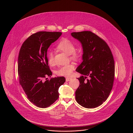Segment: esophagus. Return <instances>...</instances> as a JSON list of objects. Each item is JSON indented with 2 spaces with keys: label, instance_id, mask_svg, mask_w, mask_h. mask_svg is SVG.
Segmentation results:
<instances>
[{
  "label": "esophagus",
  "instance_id": "1",
  "mask_svg": "<svg viewBox=\"0 0 133 133\" xmlns=\"http://www.w3.org/2000/svg\"><path fill=\"white\" fill-rule=\"evenodd\" d=\"M71 79V78H66V82L69 81Z\"/></svg>",
  "mask_w": 133,
  "mask_h": 133
}]
</instances>
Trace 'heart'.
<instances>
[{"label": "heart", "instance_id": "heart-1", "mask_svg": "<svg viewBox=\"0 0 133 133\" xmlns=\"http://www.w3.org/2000/svg\"><path fill=\"white\" fill-rule=\"evenodd\" d=\"M57 48L65 52L68 55H70V58L74 61H79L81 57V54L76 51L75 44L67 38L62 39L57 45ZM47 59L49 64L53 66L54 64V57L52 52H48ZM75 69L74 65L72 64H67L60 67L56 70V74L58 76L69 77Z\"/></svg>", "mask_w": 133, "mask_h": 133}]
</instances>
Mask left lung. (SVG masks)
<instances>
[{
	"mask_svg": "<svg viewBox=\"0 0 133 133\" xmlns=\"http://www.w3.org/2000/svg\"><path fill=\"white\" fill-rule=\"evenodd\" d=\"M71 35L81 43L83 51V62L76 69L82 76L78 78L76 100L84 108H96L106 101L112 89L115 66L112 52L103 39L90 31Z\"/></svg>",
	"mask_w": 133,
	"mask_h": 133,
	"instance_id": "left-lung-1",
	"label": "left lung"
}]
</instances>
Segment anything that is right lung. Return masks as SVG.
<instances>
[{
	"label": "right lung",
	"mask_w": 133,
	"mask_h": 133,
	"mask_svg": "<svg viewBox=\"0 0 133 133\" xmlns=\"http://www.w3.org/2000/svg\"><path fill=\"white\" fill-rule=\"evenodd\" d=\"M61 32L39 31L23 43L18 57L19 84L29 101L39 108L53 104L59 97L58 89L66 81L64 77L48 79L52 73L48 66L47 51L62 35Z\"/></svg>",
	"instance_id": "add662e5"
}]
</instances>
